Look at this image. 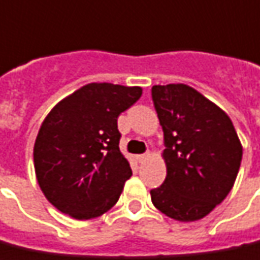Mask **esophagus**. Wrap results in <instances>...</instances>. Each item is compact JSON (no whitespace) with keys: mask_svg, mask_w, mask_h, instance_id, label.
<instances>
[{"mask_svg":"<svg viewBox=\"0 0 260 260\" xmlns=\"http://www.w3.org/2000/svg\"><path fill=\"white\" fill-rule=\"evenodd\" d=\"M149 156H150V153H143V155H138L136 156V160L139 161V163H142L143 160H146Z\"/></svg>","mask_w":260,"mask_h":260,"instance_id":"34e87169","label":"esophagus"}]
</instances>
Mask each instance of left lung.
<instances>
[{
  "label": "left lung",
  "instance_id": "8db88e82",
  "mask_svg": "<svg viewBox=\"0 0 260 260\" xmlns=\"http://www.w3.org/2000/svg\"><path fill=\"white\" fill-rule=\"evenodd\" d=\"M165 135L168 174L150 190L153 206L181 222L197 221L231 191L242 160V145L230 117L193 87H152Z\"/></svg>",
  "mask_w": 260,
  "mask_h": 260
}]
</instances>
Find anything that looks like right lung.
Wrapping results in <instances>:
<instances>
[{"label": "right lung", "mask_w": 260, "mask_h": 260, "mask_svg": "<svg viewBox=\"0 0 260 260\" xmlns=\"http://www.w3.org/2000/svg\"><path fill=\"white\" fill-rule=\"evenodd\" d=\"M141 95V87L91 83L45 118L34 148L36 179L59 211L91 219L115 206L132 174L117 121Z\"/></svg>", "instance_id": "obj_1"}]
</instances>
